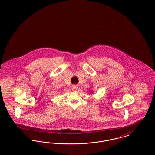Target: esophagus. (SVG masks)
<instances>
[{
	"instance_id": "34e87169",
	"label": "esophagus",
	"mask_w": 155,
	"mask_h": 155,
	"mask_svg": "<svg viewBox=\"0 0 155 155\" xmlns=\"http://www.w3.org/2000/svg\"><path fill=\"white\" fill-rule=\"evenodd\" d=\"M71 89H72V90H77L78 89V87L75 85H73L72 87H71Z\"/></svg>"
}]
</instances>
